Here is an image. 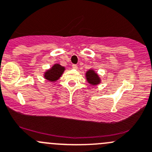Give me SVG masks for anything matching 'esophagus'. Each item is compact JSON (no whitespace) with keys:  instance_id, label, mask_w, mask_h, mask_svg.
I'll list each match as a JSON object with an SVG mask.
<instances>
[{"instance_id":"esophagus-1","label":"esophagus","mask_w":152,"mask_h":152,"mask_svg":"<svg viewBox=\"0 0 152 152\" xmlns=\"http://www.w3.org/2000/svg\"><path fill=\"white\" fill-rule=\"evenodd\" d=\"M72 69H77V65L73 64L72 66Z\"/></svg>"}]
</instances>
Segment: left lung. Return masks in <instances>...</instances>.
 Masks as SVG:
<instances>
[{"mask_svg": "<svg viewBox=\"0 0 152 152\" xmlns=\"http://www.w3.org/2000/svg\"><path fill=\"white\" fill-rule=\"evenodd\" d=\"M86 76L88 83L92 84V86L100 83V77H99V75H97V73H95V71L92 70V69H90L88 72H86Z\"/></svg>", "mask_w": 152, "mask_h": 152, "instance_id": "obj_1", "label": "left lung"}]
</instances>
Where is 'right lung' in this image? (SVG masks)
Segmentation results:
<instances>
[{
  "label": "right lung",
  "instance_id": "right-lung-1",
  "mask_svg": "<svg viewBox=\"0 0 152 152\" xmlns=\"http://www.w3.org/2000/svg\"><path fill=\"white\" fill-rule=\"evenodd\" d=\"M64 70L65 68L63 66H60V64H54L52 66L51 69L48 70L45 73V78L47 79L49 81H56L61 77Z\"/></svg>",
  "mask_w": 152,
  "mask_h": 152
}]
</instances>
